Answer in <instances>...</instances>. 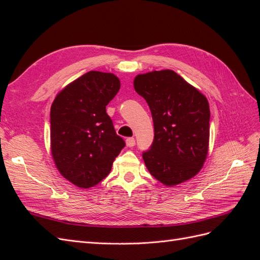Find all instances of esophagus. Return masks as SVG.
<instances>
[{
    "label": "esophagus",
    "instance_id": "obj_1",
    "mask_svg": "<svg viewBox=\"0 0 260 260\" xmlns=\"http://www.w3.org/2000/svg\"><path fill=\"white\" fill-rule=\"evenodd\" d=\"M125 145H127L128 147H133L136 145V140L135 138H128L127 140H125Z\"/></svg>",
    "mask_w": 260,
    "mask_h": 260
}]
</instances>
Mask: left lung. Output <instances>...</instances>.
Returning <instances> with one entry per match:
<instances>
[{"mask_svg": "<svg viewBox=\"0 0 260 260\" xmlns=\"http://www.w3.org/2000/svg\"><path fill=\"white\" fill-rule=\"evenodd\" d=\"M133 86L153 117L154 141L151 149L143 153L149 174L166 186L198 175L209 146L206 96L170 69L140 74Z\"/></svg>", "mask_w": 260, "mask_h": 260, "instance_id": "8db88e82", "label": "left lung"}]
</instances>
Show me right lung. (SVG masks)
<instances>
[{"mask_svg":"<svg viewBox=\"0 0 260 260\" xmlns=\"http://www.w3.org/2000/svg\"><path fill=\"white\" fill-rule=\"evenodd\" d=\"M120 89L111 73L89 72L57 93L51 106V153L59 174L78 187L100 183L124 146L106 105Z\"/></svg>","mask_w":260,"mask_h":260,"instance_id":"add662e5","label":"right lung"}]
</instances>
